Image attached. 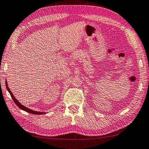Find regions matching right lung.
Instances as JSON below:
<instances>
[{"label":"right lung","instance_id":"right-lung-1","mask_svg":"<svg viewBox=\"0 0 149 149\" xmlns=\"http://www.w3.org/2000/svg\"><path fill=\"white\" fill-rule=\"evenodd\" d=\"M6 86L7 90H8L9 93H10V95L12 97V98H13V101H15V103H16V105H17L18 107L20 109H22L23 111H25L28 112V113H32V114H35V115H42V114H44H44H45V113H44V112H38V111H33L32 109H28L27 107H24V106L22 105V104H20V103L18 102V100H16V99L15 97H14L13 93H12V92L10 91V89L8 88V84H7V81H6Z\"/></svg>","mask_w":149,"mask_h":149}]
</instances>
